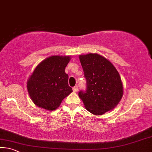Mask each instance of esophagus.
<instances>
[{
    "label": "esophagus",
    "mask_w": 152,
    "mask_h": 152,
    "mask_svg": "<svg viewBox=\"0 0 152 152\" xmlns=\"http://www.w3.org/2000/svg\"><path fill=\"white\" fill-rule=\"evenodd\" d=\"M73 91L74 92H77L78 91V87L77 86H75L74 87H73Z\"/></svg>",
    "instance_id": "34e87169"
}]
</instances>
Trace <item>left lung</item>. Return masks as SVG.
<instances>
[{"label":"left lung","instance_id":"1","mask_svg":"<svg viewBox=\"0 0 152 152\" xmlns=\"http://www.w3.org/2000/svg\"><path fill=\"white\" fill-rule=\"evenodd\" d=\"M86 80V90L78 96L88 112L102 115L114 109L123 95L120 74L113 64L97 53L79 56Z\"/></svg>","mask_w":152,"mask_h":152}]
</instances>
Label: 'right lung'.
Wrapping results in <instances>:
<instances>
[{
	"label": "right lung",
	"mask_w": 152,
	"mask_h": 152,
	"mask_svg": "<svg viewBox=\"0 0 152 152\" xmlns=\"http://www.w3.org/2000/svg\"><path fill=\"white\" fill-rule=\"evenodd\" d=\"M69 56L54 55L38 65L27 83L31 99L38 107L53 111L72 92L68 85V75L65 68Z\"/></svg>",
	"instance_id": "add662e5"
}]
</instances>
